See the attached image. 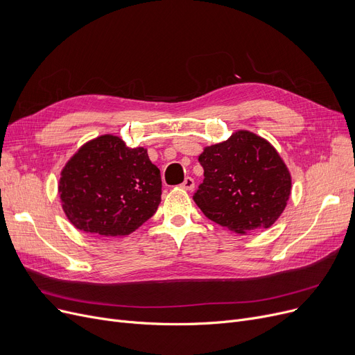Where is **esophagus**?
Listing matches in <instances>:
<instances>
[{
	"mask_svg": "<svg viewBox=\"0 0 355 355\" xmlns=\"http://www.w3.org/2000/svg\"><path fill=\"white\" fill-rule=\"evenodd\" d=\"M194 180L191 178V177H187V178H185L184 181H182V184L180 185V187L181 189H184V190H189V191H191L193 189H194Z\"/></svg>",
	"mask_w": 355,
	"mask_h": 355,
	"instance_id": "esophagus-1",
	"label": "esophagus"
}]
</instances>
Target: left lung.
Here are the masks:
<instances>
[{
	"label": "left lung",
	"mask_w": 355,
	"mask_h": 355,
	"mask_svg": "<svg viewBox=\"0 0 355 355\" xmlns=\"http://www.w3.org/2000/svg\"><path fill=\"white\" fill-rule=\"evenodd\" d=\"M193 198L207 218L239 234L269 229L291 196V174L276 149L249 130L207 146Z\"/></svg>",
	"instance_id": "left-lung-1"
}]
</instances>
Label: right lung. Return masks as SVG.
Instances as JSON below:
<instances>
[{"label": "right lung", "instance_id": "add662e5", "mask_svg": "<svg viewBox=\"0 0 355 355\" xmlns=\"http://www.w3.org/2000/svg\"><path fill=\"white\" fill-rule=\"evenodd\" d=\"M161 174L145 148H128L114 135L85 144L62 171L59 193L74 227L122 237L151 218L161 201Z\"/></svg>", "mask_w": 355, "mask_h": 355}]
</instances>
